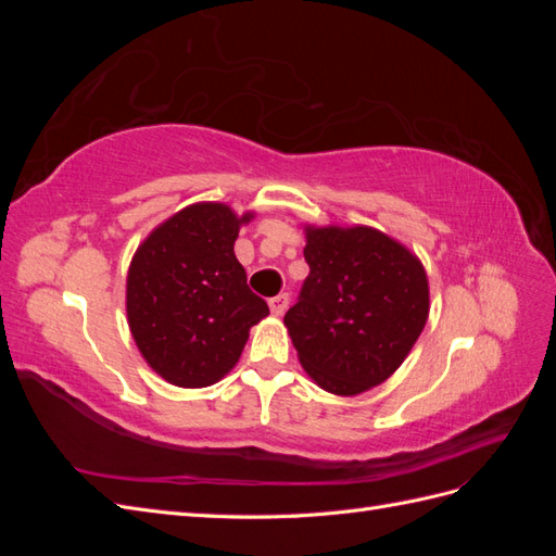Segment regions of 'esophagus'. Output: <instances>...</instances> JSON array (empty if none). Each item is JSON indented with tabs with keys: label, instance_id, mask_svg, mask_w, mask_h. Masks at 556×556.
I'll return each instance as SVG.
<instances>
[{
	"label": "esophagus",
	"instance_id": "obj_1",
	"mask_svg": "<svg viewBox=\"0 0 556 556\" xmlns=\"http://www.w3.org/2000/svg\"><path fill=\"white\" fill-rule=\"evenodd\" d=\"M288 306H290V296H288V294H278V296L268 299V308H271V313L278 315V317H280L285 311H288Z\"/></svg>",
	"mask_w": 556,
	"mask_h": 556
}]
</instances>
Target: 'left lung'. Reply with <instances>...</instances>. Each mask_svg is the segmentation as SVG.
I'll return each mask as SVG.
<instances>
[{
	"instance_id": "1",
	"label": "left lung",
	"mask_w": 556,
	"mask_h": 556,
	"mask_svg": "<svg viewBox=\"0 0 556 556\" xmlns=\"http://www.w3.org/2000/svg\"><path fill=\"white\" fill-rule=\"evenodd\" d=\"M311 274L285 327L325 392L357 396L408 357L429 317V280L413 252L374 227L306 225Z\"/></svg>"
}]
</instances>
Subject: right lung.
Wrapping results in <instances>:
<instances>
[{
  "label": "right lung",
  "mask_w": 556,
  "mask_h": 556,
  "mask_svg": "<svg viewBox=\"0 0 556 556\" xmlns=\"http://www.w3.org/2000/svg\"><path fill=\"white\" fill-rule=\"evenodd\" d=\"M241 217L201 201L148 233L127 274V323L148 366L176 387H208L237 366L250 327L268 315L233 255Z\"/></svg>",
  "instance_id": "1"
}]
</instances>
